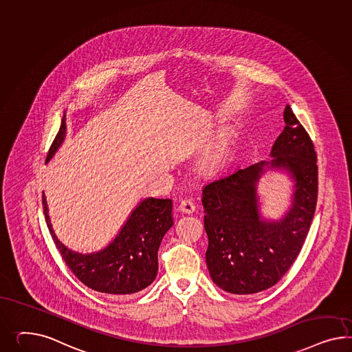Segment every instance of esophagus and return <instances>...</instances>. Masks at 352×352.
Listing matches in <instances>:
<instances>
[{
    "label": "esophagus",
    "mask_w": 352,
    "mask_h": 352,
    "mask_svg": "<svg viewBox=\"0 0 352 352\" xmlns=\"http://www.w3.org/2000/svg\"><path fill=\"white\" fill-rule=\"evenodd\" d=\"M178 210H179L181 212H184V214H192V212L196 210V206H195V204L190 200H183L181 204H179Z\"/></svg>",
    "instance_id": "obj_1"
}]
</instances>
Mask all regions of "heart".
<instances>
[{
	"instance_id": "obj_1",
	"label": "heart",
	"mask_w": 352,
	"mask_h": 352,
	"mask_svg": "<svg viewBox=\"0 0 352 352\" xmlns=\"http://www.w3.org/2000/svg\"><path fill=\"white\" fill-rule=\"evenodd\" d=\"M233 148V134L223 131L205 150L200 160V169L206 175L217 174L228 162Z\"/></svg>"
}]
</instances>
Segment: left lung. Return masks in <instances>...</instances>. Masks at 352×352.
<instances>
[{"label": "left lung", "mask_w": 352, "mask_h": 352, "mask_svg": "<svg viewBox=\"0 0 352 352\" xmlns=\"http://www.w3.org/2000/svg\"><path fill=\"white\" fill-rule=\"evenodd\" d=\"M285 126L269 162L252 164L208 183L202 190L206 264L212 282L234 295H251L278 283L300 254L318 200L314 143L289 104ZM267 168L288 170L296 181L293 206L276 222L261 218L256 184Z\"/></svg>", "instance_id": "left-lung-1"}]
</instances>
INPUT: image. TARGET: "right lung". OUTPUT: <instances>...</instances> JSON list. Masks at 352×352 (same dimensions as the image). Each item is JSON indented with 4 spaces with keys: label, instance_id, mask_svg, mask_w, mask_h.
Returning <instances> with one entry per match:
<instances>
[{
    "label": "right lung",
    "instance_id": "1",
    "mask_svg": "<svg viewBox=\"0 0 352 352\" xmlns=\"http://www.w3.org/2000/svg\"><path fill=\"white\" fill-rule=\"evenodd\" d=\"M65 116L48 150L46 162L65 138ZM48 230L63 260L87 287L109 295H131L148 287L157 276V251L165 233L173 226L170 199L148 197L132 211L114 241L94 254H79L57 239L48 218L47 202L42 196Z\"/></svg>",
    "mask_w": 352,
    "mask_h": 352
}]
</instances>
